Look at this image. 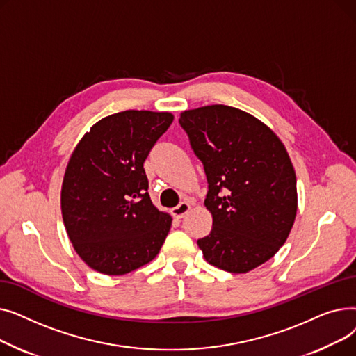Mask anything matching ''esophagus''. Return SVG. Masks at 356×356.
I'll use <instances>...</instances> for the list:
<instances>
[{
	"mask_svg": "<svg viewBox=\"0 0 356 356\" xmlns=\"http://www.w3.org/2000/svg\"><path fill=\"white\" fill-rule=\"evenodd\" d=\"M189 211H191V204L188 202H181L180 204H177L176 208L172 209V215L176 219H181V218H184V215H188Z\"/></svg>",
	"mask_w": 356,
	"mask_h": 356,
	"instance_id": "esophagus-1",
	"label": "esophagus"
}]
</instances>
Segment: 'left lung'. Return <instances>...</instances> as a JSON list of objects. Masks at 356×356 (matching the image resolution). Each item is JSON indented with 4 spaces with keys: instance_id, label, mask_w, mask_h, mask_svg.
Returning <instances> with one entry per match:
<instances>
[{
    "instance_id": "8db88e82",
    "label": "left lung",
    "mask_w": 356,
    "mask_h": 356,
    "mask_svg": "<svg viewBox=\"0 0 356 356\" xmlns=\"http://www.w3.org/2000/svg\"><path fill=\"white\" fill-rule=\"evenodd\" d=\"M179 122L209 183L212 231L197 239L203 258L234 274L264 264L284 245L297 212L284 144L263 121L228 105L183 111Z\"/></svg>"
}]
</instances>
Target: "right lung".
<instances>
[{"mask_svg":"<svg viewBox=\"0 0 356 356\" xmlns=\"http://www.w3.org/2000/svg\"><path fill=\"white\" fill-rule=\"evenodd\" d=\"M173 118L172 112H117L74 147L60 207L72 245L92 270L124 275L160 252L172 216L149 199L143 164Z\"/></svg>","mask_w":356,"mask_h":356,"instance_id":"add662e5","label":"right lung"}]
</instances>
